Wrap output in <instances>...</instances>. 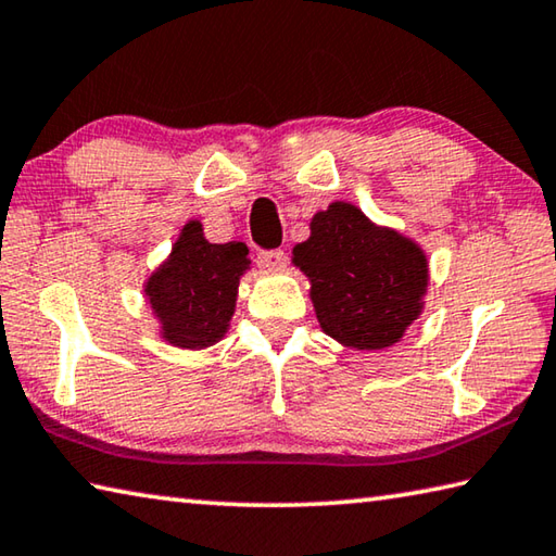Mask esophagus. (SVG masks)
Segmentation results:
<instances>
[{
    "instance_id": "1",
    "label": "esophagus",
    "mask_w": 556,
    "mask_h": 556,
    "mask_svg": "<svg viewBox=\"0 0 556 556\" xmlns=\"http://www.w3.org/2000/svg\"><path fill=\"white\" fill-rule=\"evenodd\" d=\"M260 267L265 269H281L287 265V252L285 250H269V252H260Z\"/></svg>"
}]
</instances>
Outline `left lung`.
<instances>
[{
	"label": "left lung",
	"instance_id": "8db88e82",
	"mask_svg": "<svg viewBox=\"0 0 556 556\" xmlns=\"http://www.w3.org/2000/svg\"><path fill=\"white\" fill-rule=\"evenodd\" d=\"M326 336L350 350H387L426 308L428 255L396 228L379 226L350 201L311 218V236L291 252Z\"/></svg>",
	"mask_w": 556,
	"mask_h": 556
}]
</instances>
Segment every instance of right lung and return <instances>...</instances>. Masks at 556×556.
<instances>
[{"instance_id": "obj_1", "label": "right lung", "mask_w": 556, "mask_h": 556, "mask_svg": "<svg viewBox=\"0 0 556 556\" xmlns=\"http://www.w3.org/2000/svg\"><path fill=\"white\" fill-rule=\"evenodd\" d=\"M248 269L245 243H208L201 220H187L143 285L157 336L179 350H206L224 340Z\"/></svg>"}]
</instances>
